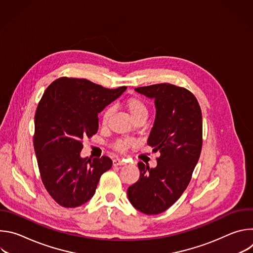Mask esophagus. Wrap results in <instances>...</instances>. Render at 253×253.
I'll return each mask as SVG.
<instances>
[{"label":"esophagus","mask_w":253,"mask_h":253,"mask_svg":"<svg viewBox=\"0 0 253 253\" xmlns=\"http://www.w3.org/2000/svg\"><path fill=\"white\" fill-rule=\"evenodd\" d=\"M125 164V161L124 160H121L119 158H116L113 160V165L114 166H118V165H124Z\"/></svg>","instance_id":"esophagus-1"}]
</instances>
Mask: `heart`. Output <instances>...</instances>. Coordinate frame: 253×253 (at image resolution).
I'll use <instances>...</instances> for the list:
<instances>
[{
  "label": "heart",
  "mask_w": 253,
  "mask_h": 253,
  "mask_svg": "<svg viewBox=\"0 0 253 253\" xmlns=\"http://www.w3.org/2000/svg\"><path fill=\"white\" fill-rule=\"evenodd\" d=\"M124 106L135 122H138L141 120L145 121V119L148 116V113H149L148 105L140 97L133 96L126 99L124 102ZM112 113H113V110L111 107L106 108V109L103 111V114H102L103 126H106L108 122H109L112 116ZM133 145H134V141L131 139H118L114 142L112 148L119 153H124L125 151H127L128 148H130Z\"/></svg>",
  "instance_id": "1"
}]
</instances>
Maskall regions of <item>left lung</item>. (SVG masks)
<instances>
[{"label":"left lung","instance_id":"8db88e82","mask_svg":"<svg viewBox=\"0 0 253 253\" xmlns=\"http://www.w3.org/2000/svg\"><path fill=\"white\" fill-rule=\"evenodd\" d=\"M135 90L155 99L156 118L147 143L160 156L155 168L138 163L140 177L127 195L136 209L154 215L173 205L190 182L202 149V113L186 88L161 83Z\"/></svg>","mask_w":253,"mask_h":253}]
</instances>
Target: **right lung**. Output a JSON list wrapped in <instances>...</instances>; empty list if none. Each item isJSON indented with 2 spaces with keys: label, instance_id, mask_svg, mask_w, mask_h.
<instances>
[{
  "label": "right lung",
  "instance_id": "1",
  "mask_svg": "<svg viewBox=\"0 0 253 253\" xmlns=\"http://www.w3.org/2000/svg\"><path fill=\"white\" fill-rule=\"evenodd\" d=\"M126 86L104 88L87 79L61 77L45 90L35 114L34 149L42 182L61 206L73 208L94 195L108 156L81 158L83 139L98 131V113Z\"/></svg>",
  "mask_w": 253,
  "mask_h": 253
}]
</instances>
